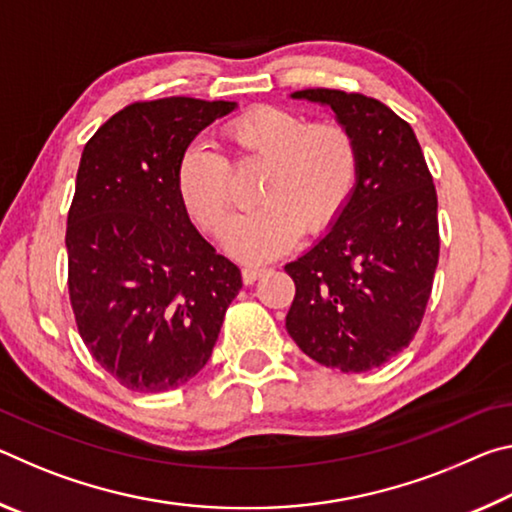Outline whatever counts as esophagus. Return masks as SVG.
<instances>
[{"label": "esophagus", "mask_w": 512, "mask_h": 512, "mask_svg": "<svg viewBox=\"0 0 512 512\" xmlns=\"http://www.w3.org/2000/svg\"><path fill=\"white\" fill-rule=\"evenodd\" d=\"M266 273L264 266H246L241 271V277H244V284H255V280H259Z\"/></svg>", "instance_id": "1"}]
</instances>
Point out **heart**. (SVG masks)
Listing matches in <instances>:
<instances>
[{"mask_svg": "<svg viewBox=\"0 0 512 512\" xmlns=\"http://www.w3.org/2000/svg\"><path fill=\"white\" fill-rule=\"evenodd\" d=\"M225 137L239 158L268 162L257 203L230 225L225 246L241 262L259 264L287 253L302 228L320 232L348 205L357 185L359 151L334 121H311L287 108L257 106L232 119ZM230 164L205 142L180 153L176 189L187 214L219 237L230 219Z\"/></svg>", "mask_w": 512, "mask_h": 512, "instance_id": "obj_1", "label": "heart"}]
</instances>
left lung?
<instances>
[{
    "mask_svg": "<svg viewBox=\"0 0 512 512\" xmlns=\"http://www.w3.org/2000/svg\"><path fill=\"white\" fill-rule=\"evenodd\" d=\"M291 99L334 112L359 151L343 212L284 271L296 282L287 332L327 368L366 372L418 332L438 266V198L413 128L384 103L341 90Z\"/></svg>",
    "mask_w": 512,
    "mask_h": 512,
    "instance_id": "1",
    "label": "left lung"
}]
</instances>
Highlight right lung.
I'll return each mask as SVG.
<instances>
[{
    "label": "right lung",
    "instance_id": "right-lung-1",
    "mask_svg": "<svg viewBox=\"0 0 512 512\" xmlns=\"http://www.w3.org/2000/svg\"><path fill=\"white\" fill-rule=\"evenodd\" d=\"M232 110L192 97L133 103L83 149L65 235L69 300L92 357L131 391L196 377L241 289L176 189L180 153Z\"/></svg>",
    "mask_w": 512,
    "mask_h": 512
}]
</instances>
